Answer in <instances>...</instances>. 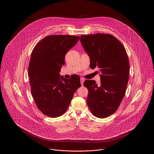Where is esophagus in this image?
Listing matches in <instances>:
<instances>
[{"mask_svg":"<svg viewBox=\"0 0 154 154\" xmlns=\"http://www.w3.org/2000/svg\"><path fill=\"white\" fill-rule=\"evenodd\" d=\"M84 81H85V79H84V78H82V77H81L80 79V82H81V85H83V83H84Z\"/></svg>","mask_w":154,"mask_h":154,"instance_id":"1","label":"esophagus"}]
</instances>
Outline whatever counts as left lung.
<instances>
[{
    "mask_svg": "<svg viewBox=\"0 0 154 154\" xmlns=\"http://www.w3.org/2000/svg\"><path fill=\"white\" fill-rule=\"evenodd\" d=\"M81 44L90 58V67H97L100 85L86 80L87 102L92 114L104 118L114 114L124 97L129 80V62L124 46L110 34L81 35Z\"/></svg>",
    "mask_w": 154,
    "mask_h": 154,
    "instance_id": "left-lung-1",
    "label": "left lung"
}]
</instances>
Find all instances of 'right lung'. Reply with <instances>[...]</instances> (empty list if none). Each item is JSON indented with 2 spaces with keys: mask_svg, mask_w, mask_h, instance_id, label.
<instances>
[{
  "mask_svg": "<svg viewBox=\"0 0 154 154\" xmlns=\"http://www.w3.org/2000/svg\"><path fill=\"white\" fill-rule=\"evenodd\" d=\"M79 39L70 35L48 36L32 51L28 67L31 93L38 110L48 117L63 115L81 87L78 75L66 79L59 73L65 63L66 53Z\"/></svg>",
  "mask_w": 154,
  "mask_h": 154,
  "instance_id": "right-lung-1",
  "label": "right lung"
}]
</instances>
